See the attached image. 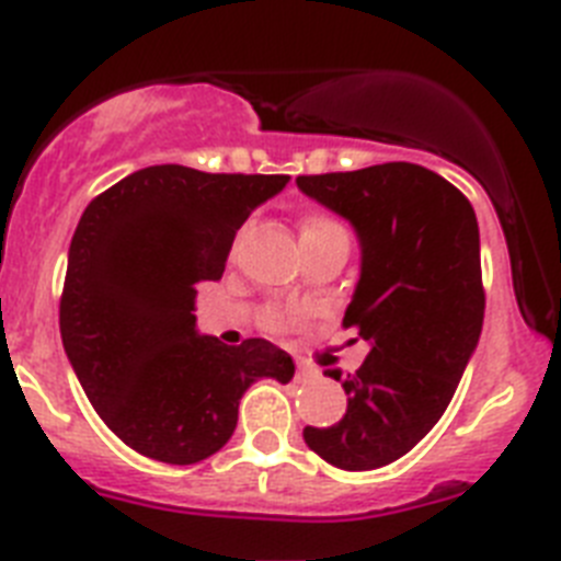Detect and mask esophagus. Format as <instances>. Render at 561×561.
I'll list each match as a JSON object with an SVG mask.
<instances>
[{
	"mask_svg": "<svg viewBox=\"0 0 561 561\" xmlns=\"http://www.w3.org/2000/svg\"><path fill=\"white\" fill-rule=\"evenodd\" d=\"M296 378H299V381H308V378H313V369L305 367V364H296Z\"/></svg>",
	"mask_w": 561,
	"mask_h": 561,
	"instance_id": "1",
	"label": "esophagus"
}]
</instances>
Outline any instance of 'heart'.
<instances>
[{
    "instance_id": "b5f03b06",
    "label": "heart",
    "mask_w": 561,
    "mask_h": 561,
    "mask_svg": "<svg viewBox=\"0 0 561 561\" xmlns=\"http://www.w3.org/2000/svg\"><path fill=\"white\" fill-rule=\"evenodd\" d=\"M330 228H341L339 222H333L330 217H321V214H310L308 220L301 222V237H313V233H324Z\"/></svg>"
}]
</instances>
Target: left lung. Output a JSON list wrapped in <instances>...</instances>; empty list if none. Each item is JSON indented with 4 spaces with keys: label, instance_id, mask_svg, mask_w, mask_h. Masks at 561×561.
Here are the masks:
<instances>
[{
    "label": "left lung",
    "instance_id": "8db88e82",
    "mask_svg": "<svg viewBox=\"0 0 561 561\" xmlns=\"http://www.w3.org/2000/svg\"><path fill=\"white\" fill-rule=\"evenodd\" d=\"M301 192L358 233L362 276L344 313L369 355L341 381L347 412L305 443L344 471L381 469L428 435L449 407L483 330L485 294L474 208L415 163L301 174Z\"/></svg>",
    "mask_w": 561,
    "mask_h": 561
}]
</instances>
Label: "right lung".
Wrapping results in <instances>:
<instances>
[{"label":"right lung","mask_w":561,"mask_h":561,"mask_svg":"<svg viewBox=\"0 0 561 561\" xmlns=\"http://www.w3.org/2000/svg\"><path fill=\"white\" fill-rule=\"evenodd\" d=\"M287 174L146 165L78 220L58 308L65 353L101 421L144 457L192 466L237 428L245 389L287 383L294 358L265 339L197 333V282H217L248 214Z\"/></svg>","instance_id":"right-lung-1"}]
</instances>
